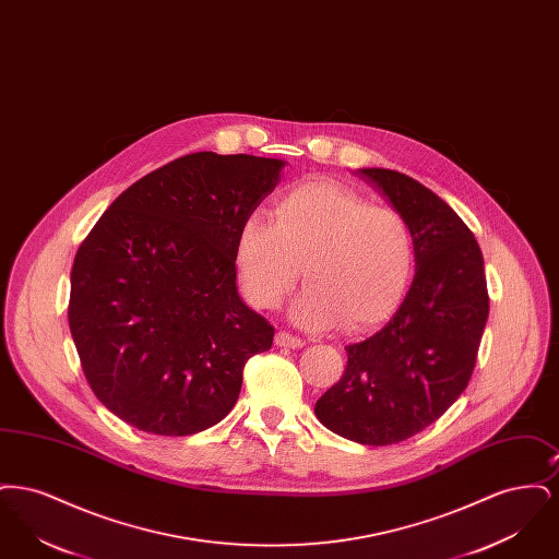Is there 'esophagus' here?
<instances>
[{
	"mask_svg": "<svg viewBox=\"0 0 559 559\" xmlns=\"http://www.w3.org/2000/svg\"><path fill=\"white\" fill-rule=\"evenodd\" d=\"M274 344L278 347H293V349L304 346V342L299 337H295V335L287 333V331H278L276 337H274Z\"/></svg>",
	"mask_w": 559,
	"mask_h": 559,
	"instance_id": "esophagus-1",
	"label": "esophagus"
}]
</instances>
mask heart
I'll return each instance as SVG.
<instances>
[{
  "instance_id": "heart-1",
  "label": "heart",
  "mask_w": 559,
  "mask_h": 559,
  "mask_svg": "<svg viewBox=\"0 0 559 559\" xmlns=\"http://www.w3.org/2000/svg\"><path fill=\"white\" fill-rule=\"evenodd\" d=\"M413 260L402 213L335 182L287 190L270 215L242 222L235 245L240 287L260 310L283 304L301 267L308 287L293 301L292 319L308 329L342 320L347 331H360L385 319L408 285Z\"/></svg>"
}]
</instances>
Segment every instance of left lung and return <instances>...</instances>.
<instances>
[{
	"label": "left lung",
	"mask_w": 559,
	"mask_h": 559,
	"mask_svg": "<svg viewBox=\"0 0 559 559\" xmlns=\"http://www.w3.org/2000/svg\"><path fill=\"white\" fill-rule=\"evenodd\" d=\"M356 176L406 219L415 276L388 324L346 346V371L314 413L342 438L385 447L431 426L467 388L488 292L478 240L449 203L400 171L365 167Z\"/></svg>",
	"instance_id": "left-lung-1"
}]
</instances>
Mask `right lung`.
Segmentation results:
<instances>
[{"instance_id":"right-lung-1","label":"right lung","mask_w":559,"mask_h":559,"mask_svg":"<svg viewBox=\"0 0 559 559\" xmlns=\"http://www.w3.org/2000/svg\"><path fill=\"white\" fill-rule=\"evenodd\" d=\"M285 160L194 153L121 192L81 242L69 326L85 379L121 421L190 436L237 404L245 362L274 329L240 299L242 222Z\"/></svg>"}]
</instances>
